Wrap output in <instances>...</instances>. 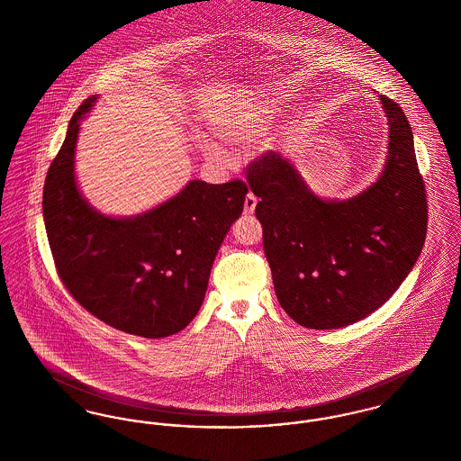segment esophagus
Listing matches in <instances>:
<instances>
[{
  "instance_id": "esophagus-1",
  "label": "esophagus",
  "mask_w": 461,
  "mask_h": 461,
  "mask_svg": "<svg viewBox=\"0 0 461 461\" xmlns=\"http://www.w3.org/2000/svg\"><path fill=\"white\" fill-rule=\"evenodd\" d=\"M256 205H258V198H256V195H252V194H247V197H245V203H243V212H245L247 216L254 214V211H256Z\"/></svg>"
}]
</instances>
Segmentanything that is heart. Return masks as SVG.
Wrapping results in <instances>:
<instances>
[{"mask_svg":"<svg viewBox=\"0 0 461 461\" xmlns=\"http://www.w3.org/2000/svg\"><path fill=\"white\" fill-rule=\"evenodd\" d=\"M280 115H282V107L276 100L273 98L259 100L250 109L241 110L239 113L231 115L230 119H226L224 122H221L220 126H216V136L228 152L241 154L259 136L271 131L278 122ZM202 152L209 160L216 164L230 162V155L212 141H203Z\"/></svg>","mask_w":461,"mask_h":461,"instance_id":"obj_1","label":"heart"}]
</instances>
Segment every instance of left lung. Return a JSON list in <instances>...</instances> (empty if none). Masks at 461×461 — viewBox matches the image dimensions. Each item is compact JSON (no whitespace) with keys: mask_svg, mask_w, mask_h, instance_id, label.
<instances>
[{"mask_svg":"<svg viewBox=\"0 0 461 461\" xmlns=\"http://www.w3.org/2000/svg\"><path fill=\"white\" fill-rule=\"evenodd\" d=\"M378 100L389 126L385 164L357 195H316L295 164L273 152L247 173L278 303L306 329H342L372 314L423 249L427 200L413 132L395 102Z\"/></svg>","mask_w":461,"mask_h":461,"instance_id":"8db88e82","label":"left lung"}]
</instances>
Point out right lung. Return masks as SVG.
<instances>
[{"label":"right lung","instance_id":"add662e5","mask_svg":"<svg viewBox=\"0 0 461 461\" xmlns=\"http://www.w3.org/2000/svg\"><path fill=\"white\" fill-rule=\"evenodd\" d=\"M95 104L93 96L72 115L46 175L50 249L67 290L93 316L131 335L169 337L197 316L221 243L241 216L247 186L192 179L141 214L98 211L76 176L81 122Z\"/></svg>","mask_w":461,"mask_h":461}]
</instances>
